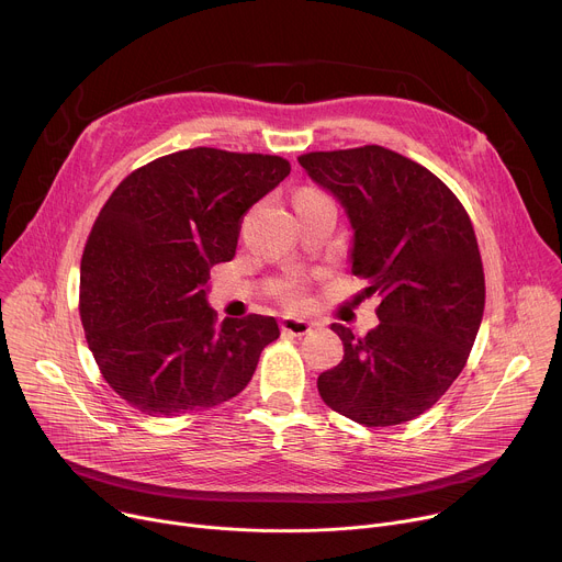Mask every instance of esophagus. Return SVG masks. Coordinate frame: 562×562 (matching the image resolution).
<instances>
[{"label":"esophagus","mask_w":562,"mask_h":562,"mask_svg":"<svg viewBox=\"0 0 562 562\" xmlns=\"http://www.w3.org/2000/svg\"><path fill=\"white\" fill-rule=\"evenodd\" d=\"M280 327H282L284 334H291V336H306V334L313 329V323H308V319H302V317H295V315H284Z\"/></svg>","instance_id":"34e87169"}]
</instances>
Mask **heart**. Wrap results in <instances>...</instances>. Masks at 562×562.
I'll use <instances>...</instances> for the list:
<instances>
[{
	"label": "heart",
	"mask_w": 562,
	"mask_h": 562,
	"mask_svg": "<svg viewBox=\"0 0 562 562\" xmlns=\"http://www.w3.org/2000/svg\"><path fill=\"white\" fill-rule=\"evenodd\" d=\"M300 193H317V191H311V189H304V191H300Z\"/></svg>",
	"instance_id": "heart-1"
}]
</instances>
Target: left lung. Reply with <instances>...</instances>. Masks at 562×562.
<instances>
[{"instance_id": "left-lung-1", "label": "left lung", "mask_w": 562, "mask_h": 562, "mask_svg": "<svg viewBox=\"0 0 562 562\" xmlns=\"http://www.w3.org/2000/svg\"><path fill=\"white\" fill-rule=\"evenodd\" d=\"M353 228L351 271L378 295L380 325L319 373L325 403L367 427L418 418L460 375L485 311V273L464 206L431 171L384 146L297 157Z\"/></svg>"}]
</instances>
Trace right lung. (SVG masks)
Here are the masks:
<instances>
[{
  "instance_id": "obj_1",
  "label": "right lung",
  "mask_w": 562,
  "mask_h": 562,
  "mask_svg": "<svg viewBox=\"0 0 562 562\" xmlns=\"http://www.w3.org/2000/svg\"><path fill=\"white\" fill-rule=\"evenodd\" d=\"M291 171L260 153L187 148L133 171L102 206L79 269V315L109 386L142 414L202 412L243 391L276 317L217 323L213 265L235 256L243 215Z\"/></svg>"
}]
</instances>
